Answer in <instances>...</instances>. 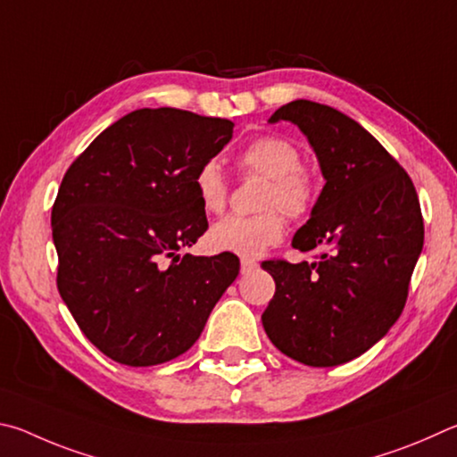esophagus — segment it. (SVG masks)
Masks as SVG:
<instances>
[{"label":"esophagus","mask_w":457,"mask_h":457,"mask_svg":"<svg viewBox=\"0 0 457 457\" xmlns=\"http://www.w3.org/2000/svg\"><path fill=\"white\" fill-rule=\"evenodd\" d=\"M257 267H259V262H254L251 259H241V273L243 275L253 273V270H257Z\"/></svg>","instance_id":"obj_1"}]
</instances>
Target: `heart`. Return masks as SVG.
<instances>
[{
	"label": "heart",
	"instance_id": "b5f03b06",
	"mask_svg": "<svg viewBox=\"0 0 457 457\" xmlns=\"http://www.w3.org/2000/svg\"><path fill=\"white\" fill-rule=\"evenodd\" d=\"M237 164L246 176L267 179L259 208L253 216H224L208 233L214 251L238 257H259L269 246L281 243L289 219H305L317 204L319 180L313 170L301 164V152L283 136L267 134L251 140L237 154ZM195 192L206 212L220 214L228 203V184L212 160L200 164L195 174Z\"/></svg>",
	"mask_w": 457,
	"mask_h": 457
}]
</instances>
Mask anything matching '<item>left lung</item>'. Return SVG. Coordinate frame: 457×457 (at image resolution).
I'll return each mask as SVG.
<instances>
[{
	"instance_id": "left-lung-1",
	"label": "left lung",
	"mask_w": 457,
	"mask_h": 457,
	"mask_svg": "<svg viewBox=\"0 0 457 457\" xmlns=\"http://www.w3.org/2000/svg\"><path fill=\"white\" fill-rule=\"evenodd\" d=\"M289 120L307 136L325 187L293 246L313 262L270 259L275 295L262 313L273 345L295 361L335 367L365 353L407 301L423 246L413 182L353 118L325 104L295 100L270 122Z\"/></svg>"
}]
</instances>
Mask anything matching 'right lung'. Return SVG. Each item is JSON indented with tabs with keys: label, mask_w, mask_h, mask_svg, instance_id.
<instances>
[{
	"label": "right lung",
	"mask_w": 457,
	"mask_h": 457,
	"mask_svg": "<svg viewBox=\"0 0 457 457\" xmlns=\"http://www.w3.org/2000/svg\"><path fill=\"white\" fill-rule=\"evenodd\" d=\"M233 128L179 108L134 110L63 174L52 206L58 291L116 363L148 367L188 351L238 275L233 253L179 254L208 228L195 174Z\"/></svg>",
	"instance_id": "add662e5"
}]
</instances>
